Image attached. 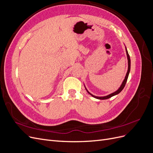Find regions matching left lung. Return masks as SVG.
I'll return each instance as SVG.
<instances>
[{"mask_svg": "<svg viewBox=\"0 0 153 153\" xmlns=\"http://www.w3.org/2000/svg\"><path fill=\"white\" fill-rule=\"evenodd\" d=\"M125 48H126V47H125ZM126 55H127V57H128V71H127V73H126V76H125L124 80H123V83H122V84H121V87H120L119 88V89H118L117 91H115V92H113V93L108 95V96H103V97H98V96H94V95H92V94H91L90 92H89V91H88L86 89V88H85V89L87 90L88 93H89V94H91L92 97H94V98H96V99H98V100H106V99H108V98H111V97H112V96H115V95L118 94L119 93H120V92H121L122 91V90L124 89V87L125 85H126V82H127L128 78V75H129V71H130V66H131L130 58H129V54H128V51H127V50H126Z\"/></svg>", "mask_w": 153, "mask_h": 153, "instance_id": "left-lung-1", "label": "left lung"}]
</instances>
